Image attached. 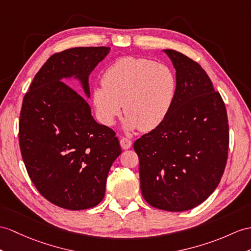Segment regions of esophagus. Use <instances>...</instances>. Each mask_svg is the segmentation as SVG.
I'll list each match as a JSON object with an SVG mask.
<instances>
[{"label":"esophagus","instance_id":"esophagus-1","mask_svg":"<svg viewBox=\"0 0 251 251\" xmlns=\"http://www.w3.org/2000/svg\"><path fill=\"white\" fill-rule=\"evenodd\" d=\"M120 146H121V148L125 149V150L130 149L132 147V140L129 139V138H126V137L121 138L120 139Z\"/></svg>","mask_w":251,"mask_h":251}]
</instances>
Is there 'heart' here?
Wrapping results in <instances>:
<instances>
[{"instance_id": "heart-1", "label": "heart", "mask_w": 251, "mask_h": 251, "mask_svg": "<svg viewBox=\"0 0 251 251\" xmlns=\"http://www.w3.org/2000/svg\"><path fill=\"white\" fill-rule=\"evenodd\" d=\"M178 81L169 67L147 58L121 57L102 75V86L93 89V103L103 125L115 124L122 109L126 131L149 132L172 112Z\"/></svg>"}]
</instances>
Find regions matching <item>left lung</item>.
Wrapping results in <instances>:
<instances>
[{"instance_id":"1","label":"left lung","mask_w":251,"mask_h":251,"mask_svg":"<svg viewBox=\"0 0 251 251\" xmlns=\"http://www.w3.org/2000/svg\"><path fill=\"white\" fill-rule=\"evenodd\" d=\"M178 81L176 102L163 124L134 143L140 189L156 209L183 212L215 191L227 163L229 126L221 95L201 66L163 50Z\"/></svg>"}]
</instances>
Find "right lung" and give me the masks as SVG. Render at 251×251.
<instances>
[{
  "instance_id": "1",
  "label": "right lung",
  "mask_w": 251,
  "mask_h": 251,
  "mask_svg": "<svg viewBox=\"0 0 251 251\" xmlns=\"http://www.w3.org/2000/svg\"><path fill=\"white\" fill-rule=\"evenodd\" d=\"M109 52L106 47H79L52 55L23 99V162L38 192L63 209L99 204L109 169L121 153L115 132L98 124L86 99L64 83L75 79L90 99L89 76Z\"/></svg>"
}]
</instances>
